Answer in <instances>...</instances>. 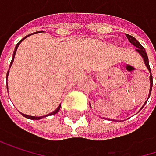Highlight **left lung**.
<instances>
[{"instance_id":"1","label":"left lung","mask_w":156,"mask_h":156,"mask_svg":"<svg viewBox=\"0 0 156 156\" xmlns=\"http://www.w3.org/2000/svg\"><path fill=\"white\" fill-rule=\"evenodd\" d=\"M126 36H127L129 41L133 46H135V47L137 48V49H136V51H137V52L140 55V56L142 57V59H143V61H144V64H145L147 69H148L149 72H150V90H149V96H148V99H149V97H150V95H151L152 88H153V76H152L151 68H150V66H149V60H148V56H147L146 51H145V49H144V48L142 47V45H141L134 37H132V36H130V35H129V34H126ZM145 104H146V102H145ZM145 104L143 105V106L145 105ZM143 106H142V107H143ZM90 107H91V106H90ZM142 107H141V108H142ZM109 120H110V119H109ZM113 121H115V122H116V120H114V119H113Z\"/></svg>"}]
</instances>
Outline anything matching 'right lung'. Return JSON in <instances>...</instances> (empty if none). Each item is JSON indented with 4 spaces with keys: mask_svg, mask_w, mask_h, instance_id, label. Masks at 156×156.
<instances>
[{
    "mask_svg": "<svg viewBox=\"0 0 156 156\" xmlns=\"http://www.w3.org/2000/svg\"><path fill=\"white\" fill-rule=\"evenodd\" d=\"M32 34H34V33H32ZM32 34H29V35H27V36H26L25 38H23L17 44H16V48H15V51H14V53H13V58H12V61H11V64H10V67L12 66V65H13V62H14V59H15V56H16V50H17V48H18V46H19V44L26 39V38H27L28 36H30V35H32ZM9 67V68H10ZM8 75H9V71L7 72V75H6V79L8 77ZM7 90H8V85H7ZM60 107H61V105L57 107V109L55 110V111H53L52 113H51V114H48V115H44V116H31V115H25V114H22L25 117H27V118H28V119H33V120H39V119H41V118H43V117H45V116H49V115H55L56 113H58L59 112V110H60Z\"/></svg>",
    "mask_w": 156,
    "mask_h": 156,
    "instance_id": "1",
    "label": "right lung"
}]
</instances>
